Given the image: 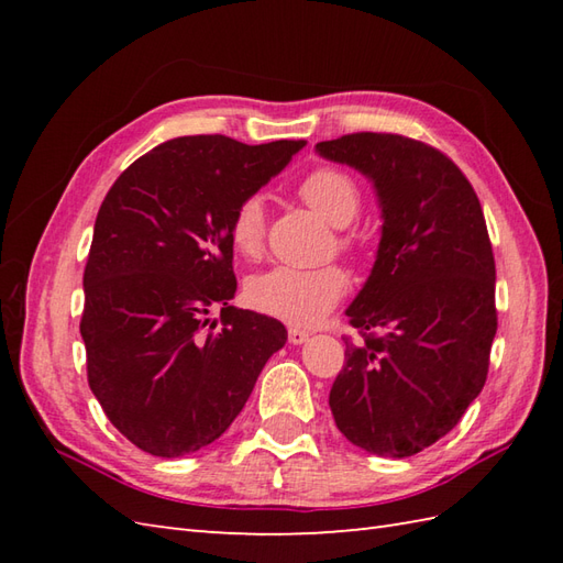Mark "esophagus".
Listing matches in <instances>:
<instances>
[{"label": "esophagus", "instance_id": "esophagus-1", "mask_svg": "<svg viewBox=\"0 0 563 563\" xmlns=\"http://www.w3.org/2000/svg\"><path fill=\"white\" fill-rule=\"evenodd\" d=\"M307 339H309V331H305V329L292 327V329L288 331V341H290L292 345H300V343H305Z\"/></svg>", "mask_w": 563, "mask_h": 563}]
</instances>
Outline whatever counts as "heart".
Wrapping results in <instances>:
<instances>
[{
    "label": "heart",
    "instance_id": "heart-1",
    "mask_svg": "<svg viewBox=\"0 0 563 563\" xmlns=\"http://www.w3.org/2000/svg\"><path fill=\"white\" fill-rule=\"evenodd\" d=\"M297 194L309 208L336 227L349 224L363 206L361 186L339 166H317L302 178ZM266 232L268 218L263 198L246 196L239 200L230 218V242L239 254L258 258L266 246ZM336 244L349 256H357L361 249L355 234H341ZM345 292H349V275L336 263L319 268L280 266L256 275L246 288L251 307L292 327L317 324L341 302Z\"/></svg>",
    "mask_w": 563,
    "mask_h": 563
}]
</instances>
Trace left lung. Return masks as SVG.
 Returning a JSON list of instances; mask_svg holds the SVG:
<instances>
[{
  "label": "left lung",
  "mask_w": 563,
  "mask_h": 563,
  "mask_svg": "<svg viewBox=\"0 0 563 563\" xmlns=\"http://www.w3.org/2000/svg\"><path fill=\"white\" fill-rule=\"evenodd\" d=\"M373 178L382 242L365 288L345 309L329 406L341 433L379 457H411L460 423L486 385L498 327L496 263L482 202L448 154L397 133L317 145Z\"/></svg>",
  "instance_id": "8db88e82"
}]
</instances>
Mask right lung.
Returning a JSON list of instances; mask_svg holds the SVG:
<instances>
[{
	"label": "right lung",
	"mask_w": 563,
	"mask_h": 563,
	"mask_svg": "<svg viewBox=\"0 0 563 563\" xmlns=\"http://www.w3.org/2000/svg\"><path fill=\"white\" fill-rule=\"evenodd\" d=\"M302 145L176 137L130 164L101 202L79 321L87 379L109 421L154 457L218 440L288 339L278 319L230 305V218ZM214 306L220 328L207 319Z\"/></svg>",
	"instance_id": "right-lung-1"
}]
</instances>
